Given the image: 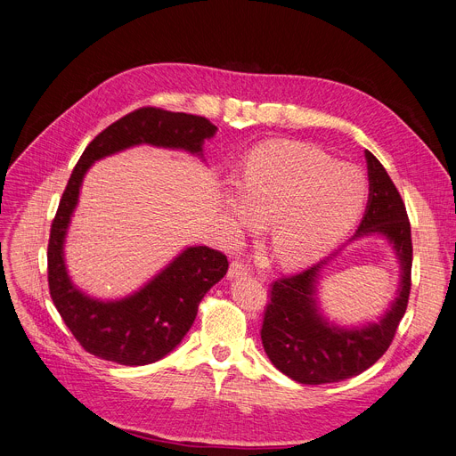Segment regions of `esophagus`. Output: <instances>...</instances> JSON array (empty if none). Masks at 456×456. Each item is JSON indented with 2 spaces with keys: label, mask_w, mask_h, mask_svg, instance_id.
<instances>
[{
  "label": "esophagus",
  "mask_w": 456,
  "mask_h": 456,
  "mask_svg": "<svg viewBox=\"0 0 456 456\" xmlns=\"http://www.w3.org/2000/svg\"><path fill=\"white\" fill-rule=\"evenodd\" d=\"M248 276V269L239 261H232L230 269H228V280H239V278H247Z\"/></svg>",
  "instance_id": "obj_1"
}]
</instances>
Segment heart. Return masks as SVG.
<instances>
[{"label": "heart", "mask_w": 456, "mask_h": 456, "mask_svg": "<svg viewBox=\"0 0 456 456\" xmlns=\"http://www.w3.org/2000/svg\"><path fill=\"white\" fill-rule=\"evenodd\" d=\"M366 197L362 173L314 147L274 142L256 149L224 208L235 233L265 225V243L289 269L326 256L352 228Z\"/></svg>", "instance_id": "b5f03b06"}]
</instances>
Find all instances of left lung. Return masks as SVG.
I'll return each instance as SVG.
<instances>
[{
	"label": "left lung",
	"instance_id": "8db88e82",
	"mask_svg": "<svg viewBox=\"0 0 456 456\" xmlns=\"http://www.w3.org/2000/svg\"><path fill=\"white\" fill-rule=\"evenodd\" d=\"M364 158L370 182L368 204L357 232L346 245L370 235L383 237L397 259L399 285L390 307L376 322L359 326L333 322L318 300L322 273L342 248L311 269L273 285L261 328L265 354L281 373L304 385L338 383L376 364L388 350L407 311L412 269L407 209L379 159L370 151H364Z\"/></svg>",
	"mask_w": 456,
	"mask_h": 456
}]
</instances>
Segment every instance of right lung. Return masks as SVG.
<instances>
[{
    "label": "right lung",
    "mask_w": 456,
    "mask_h": 456,
    "mask_svg": "<svg viewBox=\"0 0 456 456\" xmlns=\"http://www.w3.org/2000/svg\"><path fill=\"white\" fill-rule=\"evenodd\" d=\"M216 132L217 126L206 118L147 106L104 128L80 156L51 224L47 280L53 304L92 355L125 366L164 359L191 330L200 300L224 278L228 259L208 247H187L123 298L101 300L80 290L68 273L64 247L88 169L136 145L185 151L204 159V140H211Z\"/></svg>",
    "instance_id": "obj_1"
}]
</instances>
